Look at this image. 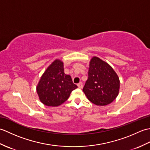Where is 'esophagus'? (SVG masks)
I'll return each mask as SVG.
<instances>
[{
    "mask_svg": "<svg viewBox=\"0 0 150 150\" xmlns=\"http://www.w3.org/2000/svg\"><path fill=\"white\" fill-rule=\"evenodd\" d=\"M77 86H78V87H79V88H82V82H79V83L77 84Z\"/></svg>",
    "mask_w": 150,
    "mask_h": 150,
    "instance_id": "1",
    "label": "esophagus"
}]
</instances>
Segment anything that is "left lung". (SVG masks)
Instances as JSON below:
<instances>
[{"label": "left lung", "mask_w": 150, "mask_h": 150, "mask_svg": "<svg viewBox=\"0 0 150 150\" xmlns=\"http://www.w3.org/2000/svg\"><path fill=\"white\" fill-rule=\"evenodd\" d=\"M119 88V79L113 69L98 57H93L82 90L88 100L97 106L109 104L117 97Z\"/></svg>", "instance_id": "8db88e82"}]
</instances>
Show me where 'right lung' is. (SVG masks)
<instances>
[{
	"mask_svg": "<svg viewBox=\"0 0 150 150\" xmlns=\"http://www.w3.org/2000/svg\"><path fill=\"white\" fill-rule=\"evenodd\" d=\"M77 88L71 77L64 72L63 62L56 60L44 73L37 87V92L44 104L58 106L68 100L71 91Z\"/></svg>",
	"mask_w": 150,
	"mask_h": 150,
	"instance_id": "obj_1",
	"label": "right lung"
}]
</instances>
